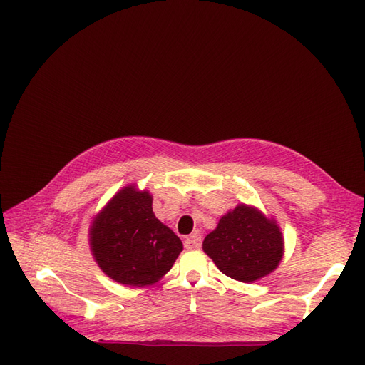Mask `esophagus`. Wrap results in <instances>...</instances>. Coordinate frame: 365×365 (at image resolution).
Segmentation results:
<instances>
[{
  "mask_svg": "<svg viewBox=\"0 0 365 365\" xmlns=\"http://www.w3.org/2000/svg\"><path fill=\"white\" fill-rule=\"evenodd\" d=\"M184 247H185L187 250H196V248H200V247H201V236L197 235V233H195V235H192L190 237H187V239L184 240Z\"/></svg>",
  "mask_w": 365,
  "mask_h": 365,
  "instance_id": "obj_1",
  "label": "esophagus"
}]
</instances>
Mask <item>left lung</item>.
Segmentation results:
<instances>
[{
  "instance_id": "left-lung-1",
  "label": "left lung",
  "mask_w": 365,
  "mask_h": 365,
  "mask_svg": "<svg viewBox=\"0 0 365 365\" xmlns=\"http://www.w3.org/2000/svg\"><path fill=\"white\" fill-rule=\"evenodd\" d=\"M202 248L220 272L250 283L277 268L283 237L271 219L240 204L219 220L217 228L204 239Z\"/></svg>"
}]
</instances>
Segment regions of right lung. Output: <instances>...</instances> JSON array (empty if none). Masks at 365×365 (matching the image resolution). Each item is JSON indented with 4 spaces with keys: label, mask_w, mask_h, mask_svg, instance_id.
<instances>
[{
    "label": "right lung",
    "mask_w": 365,
    "mask_h": 365,
    "mask_svg": "<svg viewBox=\"0 0 365 365\" xmlns=\"http://www.w3.org/2000/svg\"><path fill=\"white\" fill-rule=\"evenodd\" d=\"M91 250L113 280L145 286L170 271L182 242L152 212V196L126 187L103 208L91 227Z\"/></svg>",
    "instance_id": "add662e5"
}]
</instances>
